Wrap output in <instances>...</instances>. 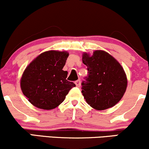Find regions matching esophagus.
<instances>
[{"instance_id": "esophagus-1", "label": "esophagus", "mask_w": 149, "mask_h": 149, "mask_svg": "<svg viewBox=\"0 0 149 149\" xmlns=\"http://www.w3.org/2000/svg\"><path fill=\"white\" fill-rule=\"evenodd\" d=\"M75 84H76V87H78V88H79L80 86V80H76V81H75Z\"/></svg>"}]
</instances>
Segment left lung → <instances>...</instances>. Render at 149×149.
Instances as JSON below:
<instances>
[{"label":"left lung","instance_id":"left-lung-1","mask_svg":"<svg viewBox=\"0 0 149 149\" xmlns=\"http://www.w3.org/2000/svg\"><path fill=\"white\" fill-rule=\"evenodd\" d=\"M82 60L88 71V76L81 83L87 103L98 111L115 106L127 88V77L122 66L103 50H95L92 56L83 53Z\"/></svg>","mask_w":149,"mask_h":149}]
</instances>
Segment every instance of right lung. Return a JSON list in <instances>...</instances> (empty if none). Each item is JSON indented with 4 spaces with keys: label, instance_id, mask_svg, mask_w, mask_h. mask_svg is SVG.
I'll return each instance as SVG.
<instances>
[{
    "label": "right lung",
    "instance_id": "1",
    "mask_svg": "<svg viewBox=\"0 0 149 149\" xmlns=\"http://www.w3.org/2000/svg\"><path fill=\"white\" fill-rule=\"evenodd\" d=\"M69 57L66 51L42 52L26 68L20 85L24 95L34 107L50 110L62 103L69 90L76 85L66 80L63 71Z\"/></svg>",
    "mask_w": 149,
    "mask_h": 149
}]
</instances>
